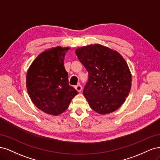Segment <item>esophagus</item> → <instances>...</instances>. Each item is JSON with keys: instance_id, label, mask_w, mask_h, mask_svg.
Masks as SVG:
<instances>
[{"instance_id": "esophagus-1", "label": "esophagus", "mask_w": 160, "mask_h": 160, "mask_svg": "<svg viewBox=\"0 0 160 160\" xmlns=\"http://www.w3.org/2000/svg\"><path fill=\"white\" fill-rule=\"evenodd\" d=\"M75 89L78 92H80L81 91V89H82V87H81V85H76L75 87Z\"/></svg>"}]
</instances>
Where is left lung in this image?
I'll list each match as a JSON object with an SVG mask.
<instances>
[{"label": "left lung", "mask_w": 160, "mask_h": 160, "mask_svg": "<svg viewBox=\"0 0 160 160\" xmlns=\"http://www.w3.org/2000/svg\"><path fill=\"white\" fill-rule=\"evenodd\" d=\"M75 53L89 73L83 95L91 108L101 115L118 109L132 87V73L124 58L99 44L78 48Z\"/></svg>", "instance_id": "left-lung-1"}]
</instances>
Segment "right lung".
Segmentation results:
<instances>
[{
	"label": "right lung",
	"instance_id": "obj_1",
	"mask_svg": "<svg viewBox=\"0 0 160 160\" xmlns=\"http://www.w3.org/2000/svg\"><path fill=\"white\" fill-rule=\"evenodd\" d=\"M70 47L51 48L38 55L27 72V89L32 102L47 114L59 115L78 94L70 86L63 59Z\"/></svg>",
	"mask_w": 160,
	"mask_h": 160
}]
</instances>
